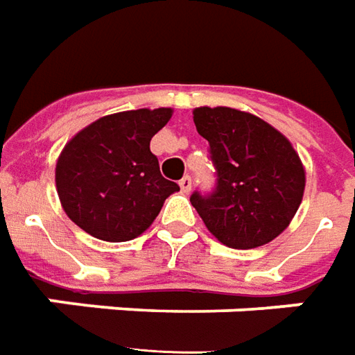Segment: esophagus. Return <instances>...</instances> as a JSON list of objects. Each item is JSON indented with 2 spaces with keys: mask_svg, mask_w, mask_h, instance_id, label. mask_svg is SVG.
Returning <instances> with one entry per match:
<instances>
[{
  "mask_svg": "<svg viewBox=\"0 0 355 355\" xmlns=\"http://www.w3.org/2000/svg\"><path fill=\"white\" fill-rule=\"evenodd\" d=\"M178 184H180V190H182L184 194H188V192L192 190V178L186 175V177L180 178V182H178Z\"/></svg>",
  "mask_w": 355,
  "mask_h": 355,
  "instance_id": "1",
  "label": "esophagus"
}]
</instances>
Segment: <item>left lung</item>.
<instances>
[{"instance_id":"left-lung-1","label":"left lung","mask_w":355,"mask_h":355,"mask_svg":"<svg viewBox=\"0 0 355 355\" xmlns=\"http://www.w3.org/2000/svg\"><path fill=\"white\" fill-rule=\"evenodd\" d=\"M198 132L209 142L215 188L190 202L225 246L252 250L277 238L298 211L306 173L284 136L252 113L194 109Z\"/></svg>"}]
</instances>
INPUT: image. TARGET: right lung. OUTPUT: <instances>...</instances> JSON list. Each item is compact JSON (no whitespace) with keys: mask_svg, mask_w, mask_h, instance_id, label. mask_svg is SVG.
<instances>
[{"mask_svg":"<svg viewBox=\"0 0 355 355\" xmlns=\"http://www.w3.org/2000/svg\"><path fill=\"white\" fill-rule=\"evenodd\" d=\"M173 109H136L98 119L57 159V194L69 219L94 238L140 236L178 184L163 178L150 140Z\"/></svg>","mask_w":355,"mask_h":355,"instance_id":"right-lung-1","label":"right lung"}]
</instances>
